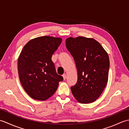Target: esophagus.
Returning a JSON list of instances; mask_svg holds the SVG:
<instances>
[{"label":"esophagus","instance_id":"1","mask_svg":"<svg viewBox=\"0 0 129 129\" xmlns=\"http://www.w3.org/2000/svg\"><path fill=\"white\" fill-rule=\"evenodd\" d=\"M62 77H63V79H64V80H65V79H67V75L65 74H63Z\"/></svg>","mask_w":129,"mask_h":129}]
</instances>
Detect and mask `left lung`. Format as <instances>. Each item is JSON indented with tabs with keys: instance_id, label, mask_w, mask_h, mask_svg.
<instances>
[{
	"instance_id": "8db88e82",
	"label": "left lung",
	"mask_w": 129,
	"mask_h": 129,
	"mask_svg": "<svg viewBox=\"0 0 129 129\" xmlns=\"http://www.w3.org/2000/svg\"><path fill=\"white\" fill-rule=\"evenodd\" d=\"M66 47L76 64L78 81L71 87L76 100L81 104L94 102L108 83L110 61L107 52L92 38L69 37Z\"/></svg>"
}]
</instances>
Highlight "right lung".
<instances>
[{
	"label": "right lung",
	"instance_id": "1",
	"mask_svg": "<svg viewBox=\"0 0 129 129\" xmlns=\"http://www.w3.org/2000/svg\"><path fill=\"white\" fill-rule=\"evenodd\" d=\"M61 42L60 38L38 37L27 43L21 51L18 60L19 80L25 92L35 100L44 101L52 96L63 80L51 60Z\"/></svg>",
	"mask_w": 129,
	"mask_h": 129
}]
</instances>
